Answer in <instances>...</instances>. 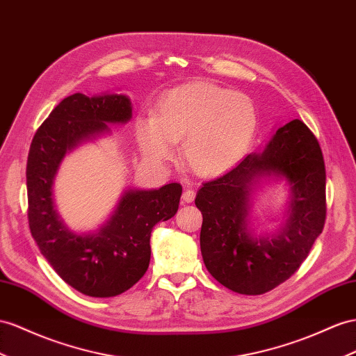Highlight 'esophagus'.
I'll list each match as a JSON object with an SVG mask.
<instances>
[{"label": "esophagus", "mask_w": 356, "mask_h": 356, "mask_svg": "<svg viewBox=\"0 0 356 356\" xmlns=\"http://www.w3.org/2000/svg\"><path fill=\"white\" fill-rule=\"evenodd\" d=\"M195 198V191L194 189H186L184 195H181V200H184L185 203H193Z\"/></svg>", "instance_id": "1"}]
</instances>
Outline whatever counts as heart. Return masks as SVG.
<instances>
[{"instance_id": "b5f03b06", "label": "heart", "mask_w": 356, "mask_h": 356, "mask_svg": "<svg viewBox=\"0 0 356 356\" xmlns=\"http://www.w3.org/2000/svg\"><path fill=\"white\" fill-rule=\"evenodd\" d=\"M257 114L250 97L207 83H189L163 95L154 113L136 118L135 135L144 156L168 162L175 141L181 143L186 165L202 176L232 168L247 153Z\"/></svg>"}]
</instances>
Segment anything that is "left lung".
Listing matches in <instances>:
<instances>
[{"instance_id": "left-lung-1", "label": "left lung", "mask_w": 356, "mask_h": 356, "mask_svg": "<svg viewBox=\"0 0 356 356\" xmlns=\"http://www.w3.org/2000/svg\"><path fill=\"white\" fill-rule=\"evenodd\" d=\"M265 177L284 178L291 198L279 232L257 236L248 215L252 191ZM325 188L321 145L298 118L280 127L265 149L203 184L195 206L203 215L200 248L211 275L241 295H263L289 280L323 230Z\"/></svg>"}]
</instances>
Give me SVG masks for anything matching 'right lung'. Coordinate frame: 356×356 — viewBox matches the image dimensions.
<instances>
[{
  "label": "right lung",
  "mask_w": 356,
  "mask_h": 356,
  "mask_svg": "<svg viewBox=\"0 0 356 356\" xmlns=\"http://www.w3.org/2000/svg\"><path fill=\"white\" fill-rule=\"evenodd\" d=\"M132 118L124 95L75 93L52 109L35 132L26 161L29 224L42 256L83 295L111 298L138 282L150 263V234L176 215L180 184L126 189L109 220L93 233L69 230L54 204V180L66 153Z\"/></svg>",
  "instance_id": "obj_1"
}]
</instances>
